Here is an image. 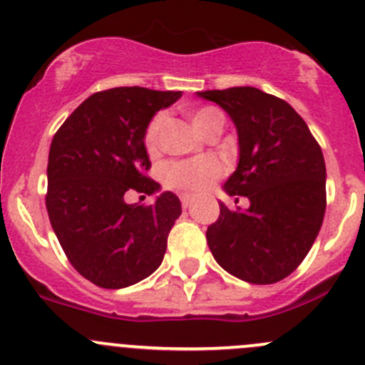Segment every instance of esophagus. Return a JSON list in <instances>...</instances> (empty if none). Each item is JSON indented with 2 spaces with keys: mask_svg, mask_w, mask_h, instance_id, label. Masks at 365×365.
<instances>
[{
  "mask_svg": "<svg viewBox=\"0 0 365 365\" xmlns=\"http://www.w3.org/2000/svg\"><path fill=\"white\" fill-rule=\"evenodd\" d=\"M180 201H182L183 208L187 210L190 206V203H192V196H190V194H182V196H180Z\"/></svg>",
  "mask_w": 365,
  "mask_h": 365,
  "instance_id": "obj_1",
  "label": "esophagus"
}]
</instances>
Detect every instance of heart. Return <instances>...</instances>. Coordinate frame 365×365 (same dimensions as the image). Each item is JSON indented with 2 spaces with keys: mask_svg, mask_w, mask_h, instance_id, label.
Wrapping results in <instances>:
<instances>
[{
  "mask_svg": "<svg viewBox=\"0 0 365 365\" xmlns=\"http://www.w3.org/2000/svg\"><path fill=\"white\" fill-rule=\"evenodd\" d=\"M165 116L162 113L155 114L145 130V148L150 155H155L160 146V128ZM192 125L201 134H206L213 127H224V113L220 109L205 106L196 109L190 116ZM222 175V164L215 157H196L190 160L169 162L162 173V180L168 187L187 192H203L212 187V183Z\"/></svg>",
  "mask_w": 365,
  "mask_h": 365,
  "instance_id": "1",
  "label": "heart"
}]
</instances>
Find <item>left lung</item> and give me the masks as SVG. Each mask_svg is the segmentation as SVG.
Returning a JSON list of instances; mask_svg holds the SVG:
<instances>
[{
	"mask_svg": "<svg viewBox=\"0 0 365 365\" xmlns=\"http://www.w3.org/2000/svg\"><path fill=\"white\" fill-rule=\"evenodd\" d=\"M219 104L238 132L237 171L224 183L249 200L206 230L217 263L251 284H274L297 270L311 251L327 208L325 159L292 106L252 86L197 91ZM235 203H238V197Z\"/></svg>",
	"mask_w": 365,
	"mask_h": 365,
	"instance_id": "left-lung-1",
	"label": "left lung"
}]
</instances>
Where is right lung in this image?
<instances>
[{"instance_id":"right-lung-1","label":"right lung","mask_w":365,"mask_h":365,"mask_svg":"<svg viewBox=\"0 0 365 365\" xmlns=\"http://www.w3.org/2000/svg\"><path fill=\"white\" fill-rule=\"evenodd\" d=\"M182 91L121 86L97 91L54 134L47 164L46 206L70 264L93 284L120 289L160 267L168 235L182 215L176 194L153 205H128L125 194L159 192L145 130L153 114Z\"/></svg>"}]
</instances>
